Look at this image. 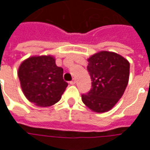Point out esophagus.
I'll return each mask as SVG.
<instances>
[{
	"mask_svg": "<svg viewBox=\"0 0 150 150\" xmlns=\"http://www.w3.org/2000/svg\"><path fill=\"white\" fill-rule=\"evenodd\" d=\"M75 83H76V80H75V79H73V80H71V81L70 82V84L74 85V84H75Z\"/></svg>",
	"mask_w": 150,
	"mask_h": 150,
	"instance_id": "esophagus-1",
	"label": "esophagus"
}]
</instances>
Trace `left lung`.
I'll return each instance as SVG.
<instances>
[{
	"mask_svg": "<svg viewBox=\"0 0 150 150\" xmlns=\"http://www.w3.org/2000/svg\"><path fill=\"white\" fill-rule=\"evenodd\" d=\"M91 88L82 95L91 110L104 112L114 107L125 92L129 78V62L118 54L100 51L88 59Z\"/></svg>",
	"mask_w": 150,
	"mask_h": 150,
	"instance_id": "obj_1",
	"label": "left lung"
}]
</instances>
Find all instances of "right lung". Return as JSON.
I'll use <instances>...</instances> for the list:
<instances>
[{"mask_svg":"<svg viewBox=\"0 0 150 150\" xmlns=\"http://www.w3.org/2000/svg\"><path fill=\"white\" fill-rule=\"evenodd\" d=\"M18 78L23 93L40 107H49L61 99L68 83L63 80V69L57 67L52 56H37L22 62Z\"/></svg>","mask_w":150,"mask_h":150,"instance_id":"add662e5","label":"right lung"}]
</instances>
